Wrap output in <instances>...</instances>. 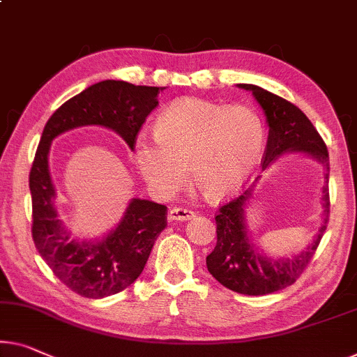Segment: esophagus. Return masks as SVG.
I'll list each match as a JSON object with an SVG mask.
<instances>
[{"mask_svg":"<svg viewBox=\"0 0 357 357\" xmlns=\"http://www.w3.org/2000/svg\"><path fill=\"white\" fill-rule=\"evenodd\" d=\"M194 216H195V213L192 210L181 208V206H174V208H172L168 213V218L172 221H189V220H192Z\"/></svg>","mask_w":357,"mask_h":357,"instance_id":"1","label":"esophagus"}]
</instances>
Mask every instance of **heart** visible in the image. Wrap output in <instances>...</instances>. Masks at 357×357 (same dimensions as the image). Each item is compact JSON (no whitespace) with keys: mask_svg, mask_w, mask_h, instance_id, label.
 Here are the masks:
<instances>
[{"mask_svg":"<svg viewBox=\"0 0 357 357\" xmlns=\"http://www.w3.org/2000/svg\"><path fill=\"white\" fill-rule=\"evenodd\" d=\"M155 137L137 136L135 163L162 194L184 184L185 169L199 192L222 200L252 176L264 147L261 116L245 105L179 99L155 121Z\"/></svg>","mask_w":357,"mask_h":357,"instance_id":"heart-1","label":"heart"}]
</instances>
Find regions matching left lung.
I'll list each match as a JSON object with an SVG mask.
<instances>
[{"mask_svg": "<svg viewBox=\"0 0 357 357\" xmlns=\"http://www.w3.org/2000/svg\"><path fill=\"white\" fill-rule=\"evenodd\" d=\"M238 86L253 93L268 119L269 135L261 160L263 168L287 151L311 153L326 168V185L322 190L326 220L316 241L298 257L275 261L273 258L261 257L253 248V243H250L243 226V205L250 197V189L222 204L218 210L215 216L218 242L213 252L206 257V268L213 278L226 289L242 295L261 296L295 284L314 258L331 215V195H328L331 167H328L326 142L310 119L295 104L255 84H238Z\"/></svg>", "mask_w": 357, "mask_h": 357, "instance_id": "8db88e82", "label": "left lung"}]
</instances>
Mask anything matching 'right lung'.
Returning a JSON list of instances; mask_svg holds the SVG:
<instances>
[{
  "instance_id": "obj_1",
  "label": "right lung",
  "mask_w": 357,
  "mask_h": 357,
  "mask_svg": "<svg viewBox=\"0 0 357 357\" xmlns=\"http://www.w3.org/2000/svg\"><path fill=\"white\" fill-rule=\"evenodd\" d=\"M165 88L136 86L105 79L62 104L43 130L29 184L31 192V237L50 269L63 285L84 298L119 294L139 278L153 243L167 227V206L132 199L123 220L100 242H77L63 231L52 205L47 152L61 132L84 125L110 128L135 147L149 114Z\"/></svg>"
}]
</instances>
